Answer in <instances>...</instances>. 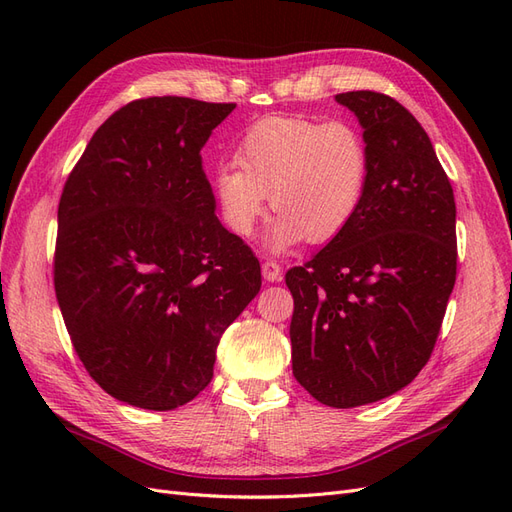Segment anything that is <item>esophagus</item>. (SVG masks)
Here are the masks:
<instances>
[{
    "instance_id": "obj_1",
    "label": "esophagus",
    "mask_w": 512,
    "mask_h": 512,
    "mask_svg": "<svg viewBox=\"0 0 512 512\" xmlns=\"http://www.w3.org/2000/svg\"><path fill=\"white\" fill-rule=\"evenodd\" d=\"M282 265L277 260H265L262 262V277H265L267 282H280L282 280Z\"/></svg>"
}]
</instances>
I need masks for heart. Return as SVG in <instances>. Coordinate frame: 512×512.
I'll use <instances>...</instances> for the list:
<instances>
[{"label":"heart","mask_w":512,"mask_h":512,"mask_svg":"<svg viewBox=\"0 0 512 512\" xmlns=\"http://www.w3.org/2000/svg\"><path fill=\"white\" fill-rule=\"evenodd\" d=\"M240 166H220L213 192L226 224L250 235L269 194L277 211L267 243L284 252L303 237L327 243L354 222L369 188L371 153L348 121L271 115L252 123L235 149Z\"/></svg>","instance_id":"heart-1"}]
</instances>
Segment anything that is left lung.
<instances>
[{
	"mask_svg": "<svg viewBox=\"0 0 512 512\" xmlns=\"http://www.w3.org/2000/svg\"><path fill=\"white\" fill-rule=\"evenodd\" d=\"M335 100L365 130L367 196L342 235L286 273V286L294 378L324 406L356 408L404 389L427 365L457 277V209L408 108L369 89Z\"/></svg>",
	"mask_w": 512,
	"mask_h": 512,
	"instance_id": "8db88e82",
	"label": "left lung"
}]
</instances>
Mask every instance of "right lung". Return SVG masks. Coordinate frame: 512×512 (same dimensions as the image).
<instances>
[{
	"label": "right lung",
	"instance_id": "right-lung-1",
	"mask_svg": "<svg viewBox=\"0 0 512 512\" xmlns=\"http://www.w3.org/2000/svg\"><path fill=\"white\" fill-rule=\"evenodd\" d=\"M235 106L181 96L121 106L61 192V316L87 374L130 406L192 401L213 378L222 333L260 290V262L220 224L200 158Z\"/></svg>",
	"mask_w": 512,
	"mask_h": 512
}]
</instances>
